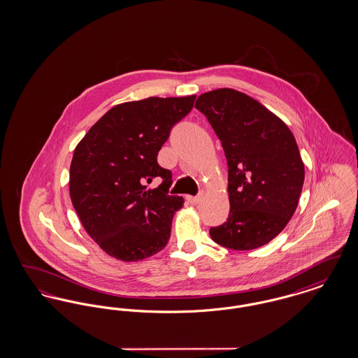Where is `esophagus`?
I'll list each match as a JSON object with an SVG mask.
<instances>
[{"instance_id": "esophagus-1", "label": "esophagus", "mask_w": 358, "mask_h": 358, "mask_svg": "<svg viewBox=\"0 0 358 358\" xmlns=\"http://www.w3.org/2000/svg\"><path fill=\"white\" fill-rule=\"evenodd\" d=\"M200 200H201V194H197V196H187V201H189L190 204H199Z\"/></svg>"}]
</instances>
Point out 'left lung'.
I'll return each mask as SVG.
<instances>
[{"label": "left lung", "instance_id": "left-lung-1", "mask_svg": "<svg viewBox=\"0 0 358 358\" xmlns=\"http://www.w3.org/2000/svg\"><path fill=\"white\" fill-rule=\"evenodd\" d=\"M222 141L228 164L229 215L210 238L225 248L255 250L278 236L292 217L305 166L289 127L251 96L232 88L196 101Z\"/></svg>", "mask_w": 358, "mask_h": 358}]
</instances>
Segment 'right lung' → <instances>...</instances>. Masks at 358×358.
Returning <instances> with one entry per match:
<instances>
[{"label":"right lung","instance_id":"right-lung-1","mask_svg":"<svg viewBox=\"0 0 358 358\" xmlns=\"http://www.w3.org/2000/svg\"><path fill=\"white\" fill-rule=\"evenodd\" d=\"M196 95L122 103L107 111L76 146L69 196L87 234L106 254L136 262L159 252L184 199L169 194L171 171L157 155ZM158 178L162 184L148 189Z\"/></svg>","mask_w":358,"mask_h":358}]
</instances>
